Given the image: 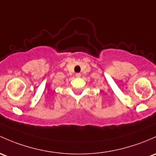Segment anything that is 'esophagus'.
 <instances>
[{
    "label": "esophagus",
    "instance_id": "obj_1",
    "mask_svg": "<svg viewBox=\"0 0 156 156\" xmlns=\"http://www.w3.org/2000/svg\"><path fill=\"white\" fill-rule=\"evenodd\" d=\"M75 76L78 77H78L81 76V74H80V73H76V74H75Z\"/></svg>",
    "mask_w": 156,
    "mask_h": 156
}]
</instances>
